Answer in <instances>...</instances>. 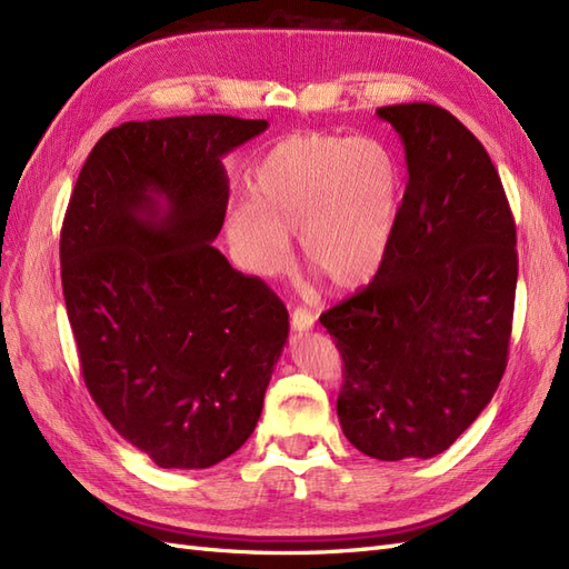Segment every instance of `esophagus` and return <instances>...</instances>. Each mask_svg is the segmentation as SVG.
Segmentation results:
<instances>
[{
  "instance_id": "34e87169",
  "label": "esophagus",
  "mask_w": 569,
  "mask_h": 569,
  "mask_svg": "<svg viewBox=\"0 0 569 569\" xmlns=\"http://www.w3.org/2000/svg\"><path fill=\"white\" fill-rule=\"evenodd\" d=\"M313 323H316V316L309 311V309H303V307H297L295 311H292V328L295 330H309V328H313Z\"/></svg>"
}]
</instances>
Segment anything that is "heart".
<instances>
[{
	"label": "heart",
	"instance_id": "heart-1",
	"mask_svg": "<svg viewBox=\"0 0 569 569\" xmlns=\"http://www.w3.org/2000/svg\"><path fill=\"white\" fill-rule=\"evenodd\" d=\"M248 200L227 214V241L262 277L292 260L299 233L307 266L336 287L371 280L389 251L403 200V173L377 140L295 134L270 147L248 178Z\"/></svg>",
	"mask_w": 569,
	"mask_h": 569
}]
</instances>
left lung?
I'll return each instance as SVG.
<instances>
[{
  "label": "left lung",
  "instance_id": "8db88e82",
  "mask_svg": "<svg viewBox=\"0 0 569 569\" xmlns=\"http://www.w3.org/2000/svg\"><path fill=\"white\" fill-rule=\"evenodd\" d=\"M408 186L373 280L321 316L342 357L338 418L379 461L432 459L490 403L507 369L517 227L488 151L435 103L383 106Z\"/></svg>",
  "mask_w": 569,
  "mask_h": 569
}]
</instances>
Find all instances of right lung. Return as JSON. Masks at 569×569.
<instances>
[{
    "instance_id": "right-lung-1",
    "label": "right lung",
    "mask_w": 569,
    "mask_h": 569,
    "mask_svg": "<svg viewBox=\"0 0 569 569\" xmlns=\"http://www.w3.org/2000/svg\"><path fill=\"white\" fill-rule=\"evenodd\" d=\"M266 120L122 122L81 166L60 233L81 377L116 432L161 468H210L253 435L289 313L212 241L221 157Z\"/></svg>"
}]
</instances>
